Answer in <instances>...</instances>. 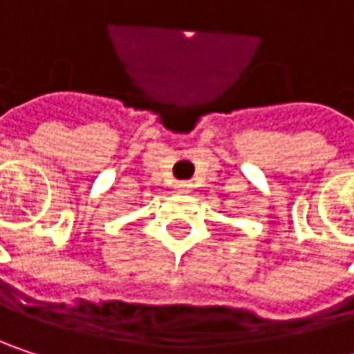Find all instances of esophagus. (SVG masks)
Here are the masks:
<instances>
[{
  "instance_id": "1",
  "label": "esophagus",
  "mask_w": 354,
  "mask_h": 354,
  "mask_svg": "<svg viewBox=\"0 0 354 354\" xmlns=\"http://www.w3.org/2000/svg\"><path fill=\"white\" fill-rule=\"evenodd\" d=\"M174 188H176L178 192H190V184L188 182H176Z\"/></svg>"
}]
</instances>
